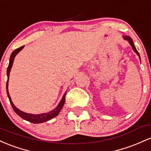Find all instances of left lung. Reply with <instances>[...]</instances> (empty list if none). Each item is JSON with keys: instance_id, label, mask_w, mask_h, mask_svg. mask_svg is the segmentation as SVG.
<instances>
[{"instance_id": "1", "label": "left lung", "mask_w": 151, "mask_h": 151, "mask_svg": "<svg viewBox=\"0 0 151 151\" xmlns=\"http://www.w3.org/2000/svg\"><path fill=\"white\" fill-rule=\"evenodd\" d=\"M124 38L126 39V40H128V42H129L130 44V45H131V46H132V48H133V50H134V51L135 52V53H137V55H138V56L140 57L139 53H138V50H136V48H135V45H134V43H133V40H132V38H130V37H129V36H124Z\"/></svg>"}]
</instances>
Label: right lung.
<instances>
[{"mask_svg": "<svg viewBox=\"0 0 151 151\" xmlns=\"http://www.w3.org/2000/svg\"><path fill=\"white\" fill-rule=\"evenodd\" d=\"M24 45L23 46L20 47V48H16V50H13V53H11V57H10V61H9V65H8V67L7 68V76H8V80H7V83H6V91H7V95L8 97L9 98L10 103H11L12 108H13V111L16 112L17 114L20 117H21L23 119L25 120V121H28L30 122V123H43V122L48 121L49 120L52 119V118H54V117L57 116L58 115V113H60V110L63 106L64 103H65V95H66V93L64 94L62 100L60 101V103L58 104V106H57L55 109L53 110V111H50V112L47 113H42V114H39V115H33V114H28V113H24L23 111H20L19 109H18L16 106L13 105V102L11 101V98L10 97L9 93H8V79H9V75H10V71H11V67L13 65V60H14V58L16 55L19 53L20 50H21L23 49Z\"/></svg>", "mask_w": 151, "mask_h": 151, "instance_id": "right-lung-1", "label": "right lung"}]
</instances>
